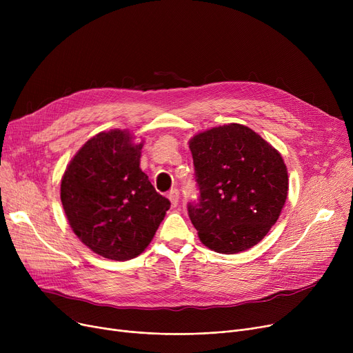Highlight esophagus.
Listing matches in <instances>:
<instances>
[{
    "label": "esophagus",
    "instance_id": "obj_1",
    "mask_svg": "<svg viewBox=\"0 0 353 353\" xmlns=\"http://www.w3.org/2000/svg\"><path fill=\"white\" fill-rule=\"evenodd\" d=\"M167 197H169V200L172 201L173 206H177L179 203V199H180V192L177 189H173L169 192V194H167Z\"/></svg>",
    "mask_w": 353,
    "mask_h": 353
}]
</instances>
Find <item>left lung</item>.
I'll return each mask as SVG.
<instances>
[{
    "label": "left lung",
    "mask_w": 353,
    "mask_h": 353,
    "mask_svg": "<svg viewBox=\"0 0 353 353\" xmlns=\"http://www.w3.org/2000/svg\"><path fill=\"white\" fill-rule=\"evenodd\" d=\"M190 150L199 196L188 212L201 243L225 254L257 245L288 197L282 156L252 128L234 123L194 136Z\"/></svg>",
    "instance_id": "8db88e82"
}]
</instances>
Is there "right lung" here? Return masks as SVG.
<instances>
[{
	"mask_svg": "<svg viewBox=\"0 0 353 353\" xmlns=\"http://www.w3.org/2000/svg\"><path fill=\"white\" fill-rule=\"evenodd\" d=\"M140 144L121 130L88 140L61 180V203L74 233L92 252L128 261L152 242L170 200L140 169Z\"/></svg>",
	"mask_w": 353,
	"mask_h": 353,
	"instance_id": "right-lung-1",
	"label": "right lung"
}]
</instances>
